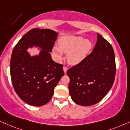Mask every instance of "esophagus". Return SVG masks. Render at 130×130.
I'll list each match as a JSON object with an SVG mask.
<instances>
[{
	"mask_svg": "<svg viewBox=\"0 0 130 130\" xmlns=\"http://www.w3.org/2000/svg\"><path fill=\"white\" fill-rule=\"evenodd\" d=\"M63 71H64L65 74H66V73H67V71H68V68L67 67H63Z\"/></svg>",
	"mask_w": 130,
	"mask_h": 130,
	"instance_id": "1",
	"label": "esophagus"
}]
</instances>
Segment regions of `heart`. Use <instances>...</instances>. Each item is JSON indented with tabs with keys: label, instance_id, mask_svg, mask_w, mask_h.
Listing matches in <instances>:
<instances>
[{
	"label": "heart",
	"instance_id": "b5f03b06",
	"mask_svg": "<svg viewBox=\"0 0 130 130\" xmlns=\"http://www.w3.org/2000/svg\"><path fill=\"white\" fill-rule=\"evenodd\" d=\"M59 47L54 46V51L58 59L62 58V50L68 52V62L71 65H77L85 59L92 48V43L79 36H64L58 42Z\"/></svg>",
	"mask_w": 130,
	"mask_h": 130
}]
</instances>
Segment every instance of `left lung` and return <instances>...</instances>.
<instances>
[{"mask_svg":"<svg viewBox=\"0 0 130 130\" xmlns=\"http://www.w3.org/2000/svg\"><path fill=\"white\" fill-rule=\"evenodd\" d=\"M116 67L111 45L100 34L92 52L67 71L69 91L76 104L94 105L105 96L114 84Z\"/></svg>","mask_w":130,"mask_h":130,"instance_id":"left-lung-1","label":"left lung"}]
</instances>
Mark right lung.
Returning a JSON list of instances; mask_svg holds the SVG:
<instances>
[{
	"mask_svg": "<svg viewBox=\"0 0 130 130\" xmlns=\"http://www.w3.org/2000/svg\"><path fill=\"white\" fill-rule=\"evenodd\" d=\"M58 33L47 29H32L14 47L10 59V76L18 95L29 105L40 107L52 98L55 87L64 75L63 65L53 61L52 52ZM39 47L38 56L31 57L29 47Z\"/></svg>",
	"mask_w": 130,
	"mask_h": 130,
	"instance_id": "obj_1",
	"label": "right lung"
}]
</instances>
